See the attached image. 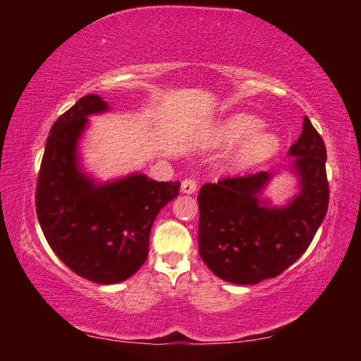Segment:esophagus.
I'll list each match as a JSON object with an SVG mask.
<instances>
[{
	"label": "esophagus",
	"instance_id": "34e87169",
	"mask_svg": "<svg viewBox=\"0 0 361 361\" xmlns=\"http://www.w3.org/2000/svg\"><path fill=\"white\" fill-rule=\"evenodd\" d=\"M181 191L185 194H192L197 191V181L194 178H186L185 181L181 183Z\"/></svg>",
	"mask_w": 361,
	"mask_h": 361
}]
</instances>
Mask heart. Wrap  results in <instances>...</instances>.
<instances>
[{
  "label": "heart",
  "instance_id": "b5f03b06",
  "mask_svg": "<svg viewBox=\"0 0 361 361\" xmlns=\"http://www.w3.org/2000/svg\"><path fill=\"white\" fill-rule=\"evenodd\" d=\"M262 121L252 114H237L219 127L215 142L216 143H237L247 138L231 157V166L237 169H245L256 166L277 154L280 148V140L276 133L260 130Z\"/></svg>",
  "mask_w": 361,
  "mask_h": 361
}]
</instances>
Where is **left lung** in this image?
<instances>
[{
  "mask_svg": "<svg viewBox=\"0 0 361 361\" xmlns=\"http://www.w3.org/2000/svg\"><path fill=\"white\" fill-rule=\"evenodd\" d=\"M288 154L301 191L285 207L259 199L272 173L223 178L200 188L199 253L226 282L255 285L301 258L328 210L326 148L307 116Z\"/></svg>",
  "mask_w": 361,
  "mask_h": 361,
  "instance_id": "obj_1",
  "label": "left lung"
}]
</instances>
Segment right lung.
Wrapping results in <instances>:
<instances>
[{
  "mask_svg": "<svg viewBox=\"0 0 361 361\" xmlns=\"http://www.w3.org/2000/svg\"><path fill=\"white\" fill-rule=\"evenodd\" d=\"M108 109L102 97L79 99L54 122L36 185V215L49 245L66 267L90 282L132 277L148 258L152 223L175 199L180 181L143 173L99 185L78 164L87 116Z\"/></svg>",
  "mask_w": 361,
  "mask_h": 361,
  "instance_id": "right-lung-1",
  "label": "right lung"
}]
</instances>
